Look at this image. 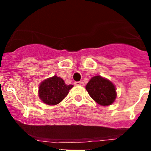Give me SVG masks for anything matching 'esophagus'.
<instances>
[{
  "label": "esophagus",
  "instance_id": "1",
  "mask_svg": "<svg viewBox=\"0 0 151 151\" xmlns=\"http://www.w3.org/2000/svg\"><path fill=\"white\" fill-rule=\"evenodd\" d=\"M74 84L76 85H83L84 82H82V81H79V82H75Z\"/></svg>",
  "mask_w": 151,
  "mask_h": 151
}]
</instances>
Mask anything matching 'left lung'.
<instances>
[{
  "label": "left lung",
  "instance_id": "obj_1",
  "mask_svg": "<svg viewBox=\"0 0 151 151\" xmlns=\"http://www.w3.org/2000/svg\"><path fill=\"white\" fill-rule=\"evenodd\" d=\"M85 88L92 99L102 106L112 104L116 97L114 85L100 76L91 78Z\"/></svg>",
  "mask_w": 151,
  "mask_h": 151
}]
</instances>
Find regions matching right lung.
Segmentation results:
<instances>
[{"label":"right lung","instance_id":"right-lung-1","mask_svg":"<svg viewBox=\"0 0 151 151\" xmlns=\"http://www.w3.org/2000/svg\"><path fill=\"white\" fill-rule=\"evenodd\" d=\"M72 85H66L63 80L57 76L41 82L38 90L40 99L47 105H56L66 97Z\"/></svg>","mask_w":151,"mask_h":151}]
</instances>
